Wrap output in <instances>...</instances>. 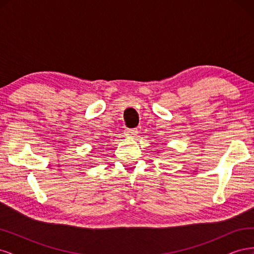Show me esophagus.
Wrapping results in <instances>:
<instances>
[{"label":"esophagus","instance_id":"esophagus-1","mask_svg":"<svg viewBox=\"0 0 254 254\" xmlns=\"http://www.w3.org/2000/svg\"><path fill=\"white\" fill-rule=\"evenodd\" d=\"M137 133V130L135 129H125V134L128 137H134Z\"/></svg>","mask_w":254,"mask_h":254}]
</instances>
